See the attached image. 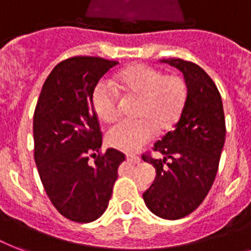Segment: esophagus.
<instances>
[{
	"mask_svg": "<svg viewBox=\"0 0 251 251\" xmlns=\"http://www.w3.org/2000/svg\"><path fill=\"white\" fill-rule=\"evenodd\" d=\"M126 160L129 161V163H133V164H139V161H141V157L137 156V155H131V153H127V155H126Z\"/></svg>",
	"mask_w": 251,
	"mask_h": 251,
	"instance_id": "obj_1",
	"label": "esophagus"
}]
</instances>
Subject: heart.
Returning a JSON list of instances; mask_svg holds the SVG:
<instances>
[{"mask_svg": "<svg viewBox=\"0 0 251 251\" xmlns=\"http://www.w3.org/2000/svg\"><path fill=\"white\" fill-rule=\"evenodd\" d=\"M112 84L118 92L139 98V118L120 122L106 133V143L122 152L141 150L152 139L156 129H171L178 121L187 99V86L182 76L165 75L159 69L147 65H134L122 70L114 76ZM114 89L100 82L92 94L95 113L105 124L118 117V98Z\"/></svg>", "mask_w": 251, "mask_h": 251, "instance_id": "heart-1", "label": "heart"}]
</instances>
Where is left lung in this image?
Returning a JSON list of instances; mask_svg holds the SVG:
<instances>
[{
	"label": "left lung",
	"mask_w": 251,
	"mask_h": 251,
	"mask_svg": "<svg viewBox=\"0 0 251 251\" xmlns=\"http://www.w3.org/2000/svg\"><path fill=\"white\" fill-rule=\"evenodd\" d=\"M160 62L182 73L187 99L175 129L153 145L164 157L143 156L156 169L143 201L159 218L177 220L198 208L214 183L226 142V118L218 87L203 69L181 58Z\"/></svg>",
	"instance_id": "left-lung-1"
}]
</instances>
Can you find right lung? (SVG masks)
Returning a JSON list of instances; mask_svg holds the SVG:
<instances>
[{
    "label": "right lung",
    "mask_w": 251,
    "mask_h": 251,
    "mask_svg": "<svg viewBox=\"0 0 251 251\" xmlns=\"http://www.w3.org/2000/svg\"><path fill=\"white\" fill-rule=\"evenodd\" d=\"M117 61L73 57L57 65L41 88L33 114L35 163L50 202L69 220L91 223L105 212L125 155L100 151L92 106L99 80ZM94 157L90 163L88 157Z\"/></svg>",
    "instance_id": "obj_1"
}]
</instances>
